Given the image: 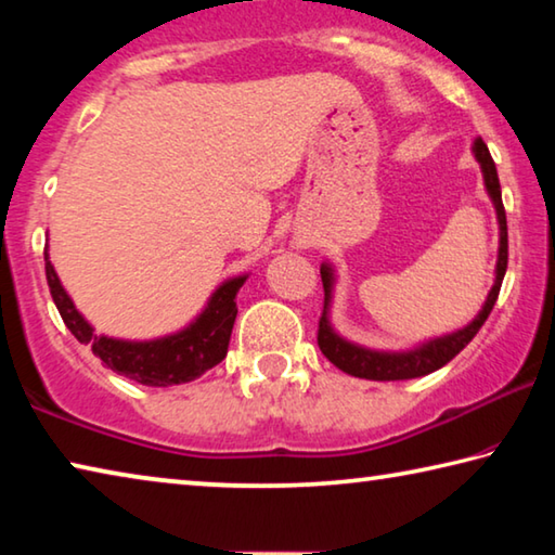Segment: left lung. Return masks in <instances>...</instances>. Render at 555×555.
Listing matches in <instances>:
<instances>
[{
    "mask_svg": "<svg viewBox=\"0 0 555 555\" xmlns=\"http://www.w3.org/2000/svg\"><path fill=\"white\" fill-rule=\"evenodd\" d=\"M475 158L480 162L482 176H485V185L487 193L494 203L496 210V220H500V255H496V279L494 286L487 296L482 311L475 315V321L465 325L463 331L450 333L443 337H436V340H428L416 350L409 352H377V350H367V347L352 345L347 343L345 337L337 335L333 331L331 321H327V306H331V294H333V267L323 264L321 267V279H323V288H325V300H323V313L321 321H318V347L321 352L331 360L337 370H343L345 374H352V377L360 379H374V382H397V379H413V377H424V374H430L448 364L453 357L463 350V347L473 340L477 331L485 325L487 315L492 313V308L496 304V296H500L502 288V279L506 271V259H509V240H506V212L502 205V188H500V176H496V166L490 156V149L482 142V139H475L473 144Z\"/></svg>",
    "mask_w": 555,
    "mask_h": 555,
    "instance_id": "8db88e82",
    "label": "left lung"
}]
</instances>
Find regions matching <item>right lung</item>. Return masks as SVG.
<instances>
[{
    "mask_svg": "<svg viewBox=\"0 0 555 555\" xmlns=\"http://www.w3.org/2000/svg\"><path fill=\"white\" fill-rule=\"evenodd\" d=\"M43 259L46 281H49L53 304L59 308L65 327L78 337V343L90 345L92 352L121 377L146 384V387H173V384L198 379L228 354L232 325L237 318V300L234 298L247 276L224 281L210 296L205 311L181 333L158 337V340L131 343L95 335L92 325L78 313L70 296L61 286V279L49 261V247L43 249Z\"/></svg>",
    "mask_w": 555,
    "mask_h": 555,
    "instance_id": "add662e5",
    "label": "right lung"
}]
</instances>
